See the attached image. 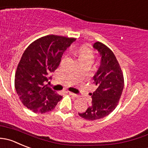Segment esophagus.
Wrapping results in <instances>:
<instances>
[{"instance_id": "34e87169", "label": "esophagus", "mask_w": 148, "mask_h": 148, "mask_svg": "<svg viewBox=\"0 0 148 148\" xmlns=\"http://www.w3.org/2000/svg\"><path fill=\"white\" fill-rule=\"evenodd\" d=\"M69 94L70 95L73 96V97H78V95H77V94H75V93L71 92H69Z\"/></svg>"}]
</instances>
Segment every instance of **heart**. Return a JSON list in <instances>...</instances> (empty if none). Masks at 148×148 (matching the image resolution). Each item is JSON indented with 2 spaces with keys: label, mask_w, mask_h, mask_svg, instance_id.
I'll use <instances>...</instances> for the list:
<instances>
[{
  "label": "heart",
  "mask_w": 148,
  "mask_h": 148,
  "mask_svg": "<svg viewBox=\"0 0 148 148\" xmlns=\"http://www.w3.org/2000/svg\"><path fill=\"white\" fill-rule=\"evenodd\" d=\"M74 53L77 57L78 61L82 60H88L92 61L93 58V55L91 51L85 47H82L78 49H75L74 51Z\"/></svg>",
  "instance_id": "heart-1"
}]
</instances>
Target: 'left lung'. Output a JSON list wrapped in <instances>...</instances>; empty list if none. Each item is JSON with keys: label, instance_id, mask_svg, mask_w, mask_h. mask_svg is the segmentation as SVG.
I'll return each mask as SVG.
<instances>
[{"label": "left lung", "instance_id": "8db88e82", "mask_svg": "<svg viewBox=\"0 0 148 148\" xmlns=\"http://www.w3.org/2000/svg\"><path fill=\"white\" fill-rule=\"evenodd\" d=\"M101 57L100 66L93 77L97 89L92 94L91 105L86 111L79 113L84 119H100L116 108L124 89V76L119 64L110 48L100 42L93 44Z\"/></svg>", "mask_w": 148, "mask_h": 148}]
</instances>
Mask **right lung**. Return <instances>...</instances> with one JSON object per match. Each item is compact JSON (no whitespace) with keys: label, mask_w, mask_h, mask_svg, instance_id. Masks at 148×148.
Instances as JSON below:
<instances>
[{"label":"right lung","mask_w":148,"mask_h":148,"mask_svg":"<svg viewBox=\"0 0 148 148\" xmlns=\"http://www.w3.org/2000/svg\"><path fill=\"white\" fill-rule=\"evenodd\" d=\"M75 38L51 34L36 40L24 51L15 74V89L21 103L34 113L53 110L62 96L45 83Z\"/></svg>","instance_id":"right-lung-1"}]
</instances>
